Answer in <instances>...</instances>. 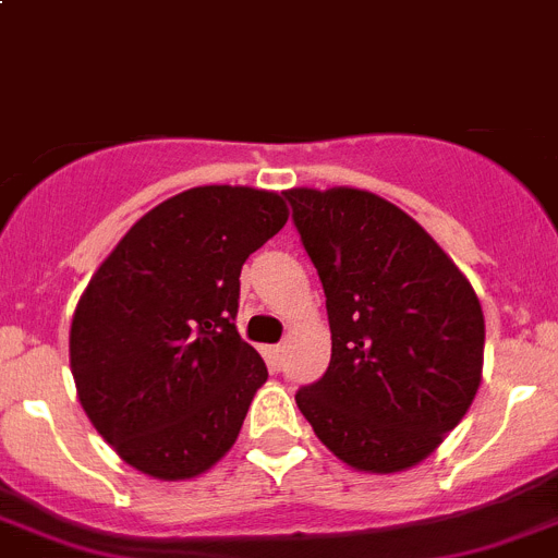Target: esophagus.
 Segmentation results:
<instances>
[{
  "instance_id": "34e87169",
  "label": "esophagus",
  "mask_w": 558,
  "mask_h": 558,
  "mask_svg": "<svg viewBox=\"0 0 558 558\" xmlns=\"http://www.w3.org/2000/svg\"><path fill=\"white\" fill-rule=\"evenodd\" d=\"M267 359H269V366H272V369H283L286 350L280 348V344H275V348L267 350Z\"/></svg>"
}]
</instances>
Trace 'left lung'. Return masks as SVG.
<instances>
[{"instance_id":"8db88e82","label":"left lung","mask_w":558,"mask_h":558,"mask_svg":"<svg viewBox=\"0 0 558 558\" xmlns=\"http://www.w3.org/2000/svg\"><path fill=\"white\" fill-rule=\"evenodd\" d=\"M291 219L323 280L330 364L294 395L325 448L361 473L434 453L473 403L484 311L448 253L361 189H291Z\"/></svg>"}]
</instances>
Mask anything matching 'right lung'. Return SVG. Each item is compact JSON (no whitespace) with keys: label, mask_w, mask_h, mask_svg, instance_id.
I'll list each match as a JSON object with an SVG mask.
<instances>
[{"label":"right lung","mask_w":558,"mask_h":558,"mask_svg":"<svg viewBox=\"0 0 558 558\" xmlns=\"http://www.w3.org/2000/svg\"><path fill=\"white\" fill-rule=\"evenodd\" d=\"M286 219L275 192L197 185L144 214L85 286L69 333L77 398L138 473L194 478L233 448L269 378L235 330L239 275Z\"/></svg>","instance_id":"obj_1"}]
</instances>
